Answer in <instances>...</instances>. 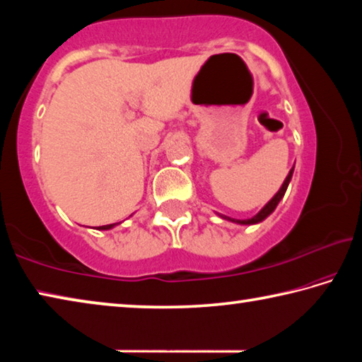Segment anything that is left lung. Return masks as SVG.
Listing matches in <instances>:
<instances>
[{
  "label": "left lung",
  "mask_w": 362,
  "mask_h": 362,
  "mask_svg": "<svg viewBox=\"0 0 362 362\" xmlns=\"http://www.w3.org/2000/svg\"><path fill=\"white\" fill-rule=\"evenodd\" d=\"M292 174H293V168L289 170V174H287L284 183H283V185H281V188H279V192H278L276 194H274L273 198L269 199L268 203L262 207L260 212L255 214V216H254L252 218L238 220V218H231V217L222 216V214H218V217H222V218H225V220H230V222H233V223H240V225H255V223H260L262 220H265V218L269 216V214H272L274 209H276V206L279 204V201L283 199V196H284V193H286L287 187H289V182H291V179H292Z\"/></svg>",
  "instance_id": "1"
}]
</instances>
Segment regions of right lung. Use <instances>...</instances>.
Instances as JSON below:
<instances>
[{"mask_svg":"<svg viewBox=\"0 0 362 362\" xmlns=\"http://www.w3.org/2000/svg\"><path fill=\"white\" fill-rule=\"evenodd\" d=\"M118 223H110V225H102V226H97V230H112L113 226H116Z\"/></svg>","mask_w":362,"mask_h":362,"instance_id":"1","label":"right lung"}]
</instances>
